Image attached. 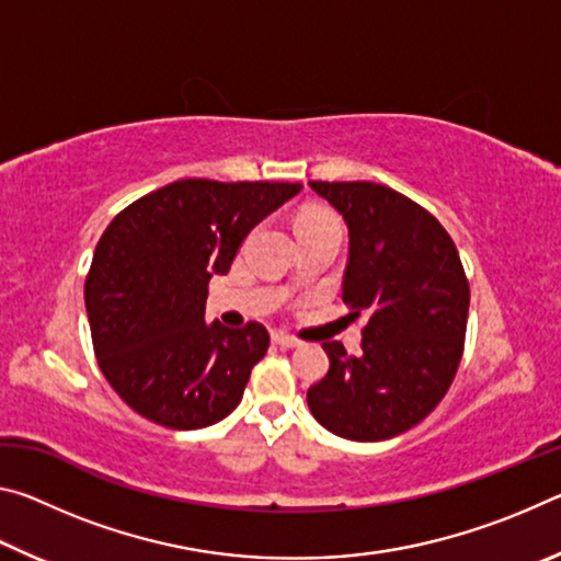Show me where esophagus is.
Masks as SVG:
<instances>
[{"mask_svg":"<svg viewBox=\"0 0 561 561\" xmlns=\"http://www.w3.org/2000/svg\"><path fill=\"white\" fill-rule=\"evenodd\" d=\"M272 341H274V344H277V346H282V348H297V346H299V339L287 336V334H274Z\"/></svg>","mask_w":561,"mask_h":561,"instance_id":"obj_1","label":"esophagus"}]
</instances>
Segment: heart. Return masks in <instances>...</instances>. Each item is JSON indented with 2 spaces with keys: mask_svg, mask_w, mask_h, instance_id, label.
I'll list each match as a JSON object with an SVG mask.
<instances>
[{
  "mask_svg": "<svg viewBox=\"0 0 561 561\" xmlns=\"http://www.w3.org/2000/svg\"><path fill=\"white\" fill-rule=\"evenodd\" d=\"M319 225H331V227H339L336 217L327 213V210H307L299 215L297 220V230H301V227H319Z\"/></svg>",
  "mask_w": 561,
  "mask_h": 561,
  "instance_id": "1",
  "label": "heart"
}]
</instances>
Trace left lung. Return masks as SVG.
Listing matches in <instances>:
<instances>
[{
    "label": "left lung",
    "mask_w": 561,
    "mask_h": 561,
    "mask_svg": "<svg viewBox=\"0 0 561 561\" xmlns=\"http://www.w3.org/2000/svg\"><path fill=\"white\" fill-rule=\"evenodd\" d=\"M309 185L348 227L341 297L366 319L360 356L321 344L329 371L307 391L309 411L346 440L396 438L443 401L460 366L470 307L460 254L425 207L391 187Z\"/></svg>",
    "instance_id": "left-lung-1"
}]
</instances>
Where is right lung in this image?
I'll use <instances>...</instances> for the list:
<instances>
[{
	"instance_id": "1",
	"label": "right lung",
	"mask_w": 561,
	"mask_h": 561,
	"mask_svg": "<svg viewBox=\"0 0 561 561\" xmlns=\"http://www.w3.org/2000/svg\"><path fill=\"white\" fill-rule=\"evenodd\" d=\"M299 190L190 178L113 217L83 297L101 371L133 411L165 428L197 431L242 401L270 334L257 321L207 324V284L227 274L252 227Z\"/></svg>"
}]
</instances>
